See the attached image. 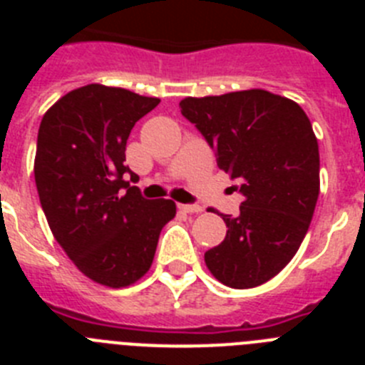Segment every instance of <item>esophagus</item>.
I'll list each match as a JSON object with an SVG mask.
<instances>
[{"label": "esophagus", "mask_w": 365, "mask_h": 365, "mask_svg": "<svg viewBox=\"0 0 365 365\" xmlns=\"http://www.w3.org/2000/svg\"><path fill=\"white\" fill-rule=\"evenodd\" d=\"M179 208L186 212V214H199V212H202V206L199 205H179Z\"/></svg>", "instance_id": "1"}]
</instances>
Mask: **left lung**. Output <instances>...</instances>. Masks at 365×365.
I'll list each match as a JSON object with an SVG mask.
<instances>
[{"label":"left lung","instance_id":"8db88e82","mask_svg":"<svg viewBox=\"0 0 365 365\" xmlns=\"http://www.w3.org/2000/svg\"><path fill=\"white\" fill-rule=\"evenodd\" d=\"M217 157L240 182V215H222L227 237L205 254L214 278L232 289L269 282L294 257L320 193V153L309 117L265 89L180 100Z\"/></svg>","mask_w":365,"mask_h":365}]
</instances>
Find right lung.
<instances>
[{
	"label": "right lung",
	"mask_w": 365,
	"mask_h": 365,
	"mask_svg": "<svg viewBox=\"0 0 365 365\" xmlns=\"http://www.w3.org/2000/svg\"><path fill=\"white\" fill-rule=\"evenodd\" d=\"M159 102L89 83L62 96L41 118L34 159L41 208L54 240L100 285L120 289L143 278L160 230L175 217V202L144 199L124 164L135 122Z\"/></svg>",
	"instance_id": "right-lung-1"
}]
</instances>
